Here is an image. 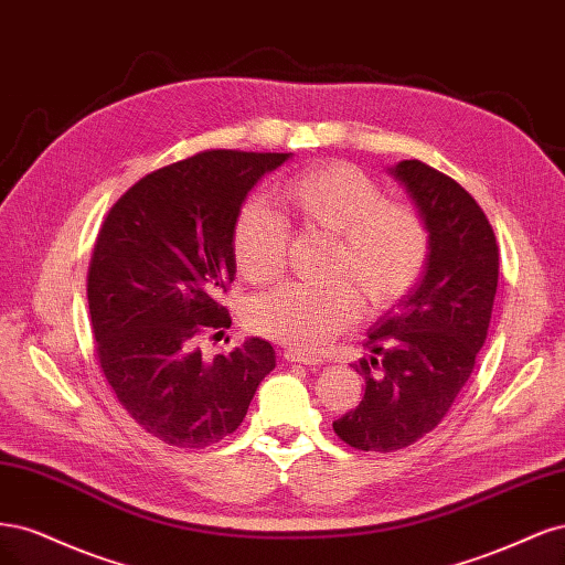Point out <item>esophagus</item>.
Wrapping results in <instances>:
<instances>
[{
    "label": "esophagus",
    "instance_id": "1",
    "mask_svg": "<svg viewBox=\"0 0 565 565\" xmlns=\"http://www.w3.org/2000/svg\"><path fill=\"white\" fill-rule=\"evenodd\" d=\"M284 359L290 361V363H305V366H319V363H323L319 356L305 354V352H300V350H288V352H284Z\"/></svg>",
    "mask_w": 565,
    "mask_h": 565
}]
</instances>
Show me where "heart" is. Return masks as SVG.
I'll use <instances>...</instances> for the list:
<instances>
[{"label": "heart", "mask_w": 565, "mask_h": 565, "mask_svg": "<svg viewBox=\"0 0 565 565\" xmlns=\"http://www.w3.org/2000/svg\"><path fill=\"white\" fill-rule=\"evenodd\" d=\"M281 204L305 227L335 236L331 286H284L248 307L250 329L302 352L321 350L359 319V296L385 307L408 294L429 256L427 225L413 206L385 202L369 175L350 163H323L288 178ZM284 217L250 199L234 217L232 258L250 284L275 281L286 258ZM353 282L350 285L347 279Z\"/></svg>", "instance_id": "obj_1"}]
</instances>
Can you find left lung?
Here are the masks:
<instances>
[{"mask_svg":"<svg viewBox=\"0 0 565 565\" xmlns=\"http://www.w3.org/2000/svg\"><path fill=\"white\" fill-rule=\"evenodd\" d=\"M387 171L427 225L429 256L369 329L371 356L352 363L366 392L333 423L344 444L371 452L406 448L444 420L475 371L498 290L495 234L475 196L417 159Z\"/></svg>","mask_w":565,"mask_h":565,"instance_id":"1","label":"left lung"}]
</instances>
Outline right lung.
<instances>
[{
	"instance_id": "add662e5",
	"label": "right lung",
	"mask_w": 565,
	"mask_h": 565,
	"mask_svg": "<svg viewBox=\"0 0 565 565\" xmlns=\"http://www.w3.org/2000/svg\"><path fill=\"white\" fill-rule=\"evenodd\" d=\"M294 154L211 150L140 178L107 213L88 267L100 369L119 404L159 441L206 448L242 425L275 348L246 338L204 359L230 329L232 225L248 192Z\"/></svg>"
}]
</instances>
